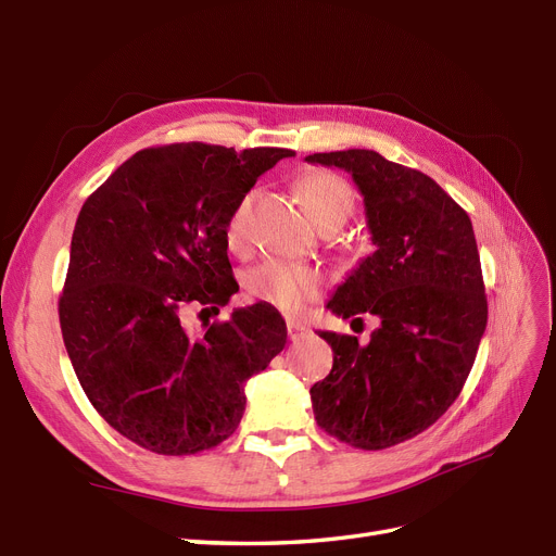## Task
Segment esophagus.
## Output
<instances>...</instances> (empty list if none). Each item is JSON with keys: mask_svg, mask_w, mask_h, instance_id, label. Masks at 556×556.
<instances>
[{"mask_svg": "<svg viewBox=\"0 0 556 556\" xmlns=\"http://www.w3.org/2000/svg\"><path fill=\"white\" fill-rule=\"evenodd\" d=\"M304 333H308V327L301 325V323H294V319H290V323H288V336H290V341H299Z\"/></svg>", "mask_w": 556, "mask_h": 556, "instance_id": "obj_1", "label": "esophagus"}]
</instances>
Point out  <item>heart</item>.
<instances>
[{
    "label": "heart",
    "mask_w": 556,
    "mask_h": 556,
    "mask_svg": "<svg viewBox=\"0 0 556 556\" xmlns=\"http://www.w3.org/2000/svg\"><path fill=\"white\" fill-rule=\"evenodd\" d=\"M296 190L301 201H304L311 220L317 227L343 225L352 211H355V192L336 174L313 172L301 176ZM252 204H255V192H245L227 217L225 243L233 252H241L248 245ZM323 285L325 280L317 268L276 260L250 268L245 276V290L250 292V296L288 313L299 311L306 301L315 299L323 292Z\"/></svg>",
    "instance_id": "b5f03b06"
}]
</instances>
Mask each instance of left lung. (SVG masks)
<instances>
[{"instance_id":"1","label":"left lung","mask_w":556,"mask_h":556,"mask_svg":"<svg viewBox=\"0 0 556 556\" xmlns=\"http://www.w3.org/2000/svg\"><path fill=\"white\" fill-rule=\"evenodd\" d=\"M306 162L352 174L376 245L327 308L343 319H380L366 345L357 336L319 331L333 366L311 387L313 413L352 447H392L429 429L473 368L486 327L473 225L433 178L376 150L315 153Z\"/></svg>"}]
</instances>
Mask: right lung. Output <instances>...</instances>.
<instances>
[{
	"label": "right lung",
	"instance_id": "1",
	"mask_svg": "<svg viewBox=\"0 0 556 556\" xmlns=\"http://www.w3.org/2000/svg\"><path fill=\"white\" fill-rule=\"evenodd\" d=\"M292 155L199 141L146 148L83 204L60 296L62 339L83 392L131 443L172 457L220 445L243 417L245 380L285 348L288 327L266 304L201 336L185 331L180 313L229 304L239 285L227 217Z\"/></svg>",
	"mask_w": 556,
	"mask_h": 556
}]
</instances>
